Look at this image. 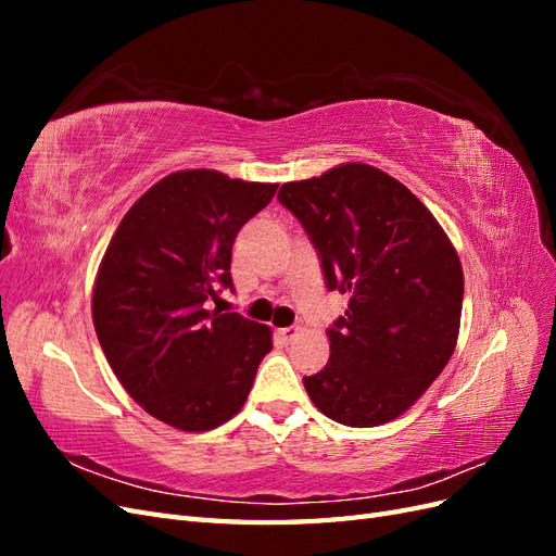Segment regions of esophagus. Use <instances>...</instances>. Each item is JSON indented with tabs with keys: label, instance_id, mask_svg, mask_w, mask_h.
<instances>
[{
	"label": "esophagus",
	"instance_id": "esophagus-1",
	"mask_svg": "<svg viewBox=\"0 0 556 556\" xmlns=\"http://www.w3.org/2000/svg\"><path fill=\"white\" fill-rule=\"evenodd\" d=\"M299 336V329L296 327H285V329H278L276 331V339L282 343V345H288V343H292L294 339Z\"/></svg>",
	"mask_w": 556,
	"mask_h": 556
}]
</instances>
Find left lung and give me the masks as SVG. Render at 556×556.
<instances>
[{
  "label": "left lung",
  "instance_id": "8db88e82",
  "mask_svg": "<svg viewBox=\"0 0 556 556\" xmlns=\"http://www.w3.org/2000/svg\"><path fill=\"white\" fill-rule=\"evenodd\" d=\"M278 199L304 225L327 288L350 294L345 315L327 331V366L304 378L311 401L345 427L396 419L457 345V250L422 201L371 164L348 162L285 182Z\"/></svg>",
  "mask_w": 556,
  "mask_h": 556
}]
</instances>
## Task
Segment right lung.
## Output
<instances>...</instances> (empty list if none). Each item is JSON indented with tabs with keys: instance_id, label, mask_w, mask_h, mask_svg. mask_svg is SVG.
<instances>
[{
	"instance_id": "1",
	"label": "right lung",
	"mask_w": 556,
	"mask_h": 556,
	"mask_svg": "<svg viewBox=\"0 0 556 556\" xmlns=\"http://www.w3.org/2000/svg\"><path fill=\"white\" fill-rule=\"evenodd\" d=\"M278 190L213 169L176 172L117 225L92 290L99 345L127 394L160 422L208 431L237 415L271 329L208 308L231 288L239 229Z\"/></svg>"
}]
</instances>
